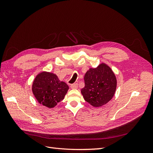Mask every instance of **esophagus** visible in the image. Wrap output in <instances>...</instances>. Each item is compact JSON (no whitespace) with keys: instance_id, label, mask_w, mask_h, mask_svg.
Listing matches in <instances>:
<instances>
[{"instance_id":"esophagus-1","label":"esophagus","mask_w":153,"mask_h":153,"mask_svg":"<svg viewBox=\"0 0 153 153\" xmlns=\"http://www.w3.org/2000/svg\"><path fill=\"white\" fill-rule=\"evenodd\" d=\"M71 89H77L78 88V84H73L70 85Z\"/></svg>"}]
</instances>
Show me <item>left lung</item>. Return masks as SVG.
<instances>
[{
  "label": "left lung",
  "instance_id": "left-lung-1",
  "mask_svg": "<svg viewBox=\"0 0 153 153\" xmlns=\"http://www.w3.org/2000/svg\"><path fill=\"white\" fill-rule=\"evenodd\" d=\"M85 87L81 92L87 102L99 107L112 98L117 86L114 73L105 64H101L96 68H91L84 76Z\"/></svg>",
  "mask_w": 153,
  "mask_h": 153
}]
</instances>
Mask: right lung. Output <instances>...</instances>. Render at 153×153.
I'll return each instance as SVG.
<instances>
[{
	"label": "right lung",
	"instance_id": "obj_1",
	"mask_svg": "<svg viewBox=\"0 0 153 153\" xmlns=\"http://www.w3.org/2000/svg\"><path fill=\"white\" fill-rule=\"evenodd\" d=\"M68 89V85L60 81L56 75L42 72L35 78L32 89L40 104L52 108L64 99Z\"/></svg>",
	"mask_w": 153,
	"mask_h": 153
}]
</instances>
